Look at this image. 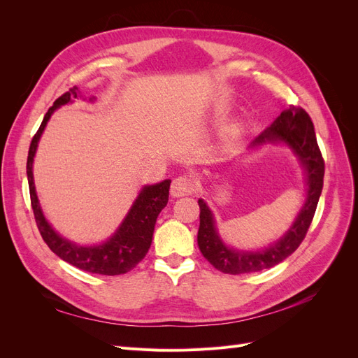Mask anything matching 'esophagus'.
I'll return each mask as SVG.
<instances>
[{"mask_svg": "<svg viewBox=\"0 0 358 358\" xmlns=\"http://www.w3.org/2000/svg\"><path fill=\"white\" fill-rule=\"evenodd\" d=\"M197 183L192 178L189 176H178L176 179H173L171 187H170V194L173 197H183V196H189L194 191H196Z\"/></svg>", "mask_w": 358, "mask_h": 358, "instance_id": "1", "label": "esophagus"}]
</instances>
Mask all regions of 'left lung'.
Instances as JSON below:
<instances>
[{
  "instance_id": "8db88e82",
  "label": "left lung",
  "mask_w": 358,
  "mask_h": 358,
  "mask_svg": "<svg viewBox=\"0 0 358 358\" xmlns=\"http://www.w3.org/2000/svg\"><path fill=\"white\" fill-rule=\"evenodd\" d=\"M279 142L292 149L301 167L305 169L308 194L306 201L299 212L294 224L278 242L262 249V251H239V249L227 246L221 241L218 230H216L213 215L208 204L203 199L199 200V248L203 257L222 273L242 275L273 267L294 252L308 233L322 191L324 159L317 143L315 129H313L310 116L301 107L289 106V109L280 113L276 121L254 140L251 146Z\"/></svg>"
}]
</instances>
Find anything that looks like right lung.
Returning a JSON list of instances; mask_svg holds the SVG:
<instances>
[{"label": "right lung", "mask_w": 358, "mask_h": 358, "mask_svg": "<svg viewBox=\"0 0 358 358\" xmlns=\"http://www.w3.org/2000/svg\"><path fill=\"white\" fill-rule=\"evenodd\" d=\"M79 94L80 91L74 86L69 92L62 94L59 99H57L45 115V117H43L38 131L31 140L27 159V176L32 212H34V218L43 241L50 248V251L55 252L64 262L90 273L107 276L122 275L134 268L148 254L150 243H152L157 218L169 201V189L171 180L166 179L159 183H155V185L143 187L138 197L133 203L131 209L127 213L125 220L119 225V229L109 241H106L101 245L80 246L78 243L70 242L69 239H64L62 236L53 230L40 208L34 187V176H32V162H34L38 140L41 137V133L45 131V127L52 113L58 107L78 99Z\"/></svg>", "instance_id": "obj_1"}]
</instances>
